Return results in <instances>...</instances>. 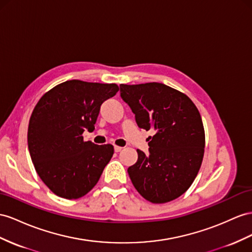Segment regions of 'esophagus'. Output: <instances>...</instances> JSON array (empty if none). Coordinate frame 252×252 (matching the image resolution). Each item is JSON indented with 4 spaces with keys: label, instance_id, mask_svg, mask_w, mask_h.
Returning a JSON list of instances; mask_svg holds the SVG:
<instances>
[{
    "label": "esophagus",
    "instance_id": "esophagus-1",
    "mask_svg": "<svg viewBox=\"0 0 252 252\" xmlns=\"http://www.w3.org/2000/svg\"><path fill=\"white\" fill-rule=\"evenodd\" d=\"M114 150H115V152H120V151L122 150V147L115 146V147H114Z\"/></svg>",
    "mask_w": 252,
    "mask_h": 252
}]
</instances>
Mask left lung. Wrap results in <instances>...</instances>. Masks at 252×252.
I'll return each mask as SVG.
<instances>
[{"instance_id":"obj_1","label":"left lung","mask_w":252,"mask_h":252,"mask_svg":"<svg viewBox=\"0 0 252 252\" xmlns=\"http://www.w3.org/2000/svg\"><path fill=\"white\" fill-rule=\"evenodd\" d=\"M140 128L153 130L149 154L127 172L134 188L148 201L166 203L188 190L202 163L205 135L201 116L188 95L162 83L120 85Z\"/></svg>"}]
</instances>
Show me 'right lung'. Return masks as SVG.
I'll use <instances>...</instances> for the list:
<instances>
[{"mask_svg":"<svg viewBox=\"0 0 252 252\" xmlns=\"http://www.w3.org/2000/svg\"><path fill=\"white\" fill-rule=\"evenodd\" d=\"M119 90L116 84L63 82L38 101L30 118L28 145L38 176L64 199H79L94 189L114 154L112 145L84 141L93 132L100 107Z\"/></svg>","mask_w":252,"mask_h":252,"instance_id":"right-lung-1","label":"right lung"}]
</instances>
